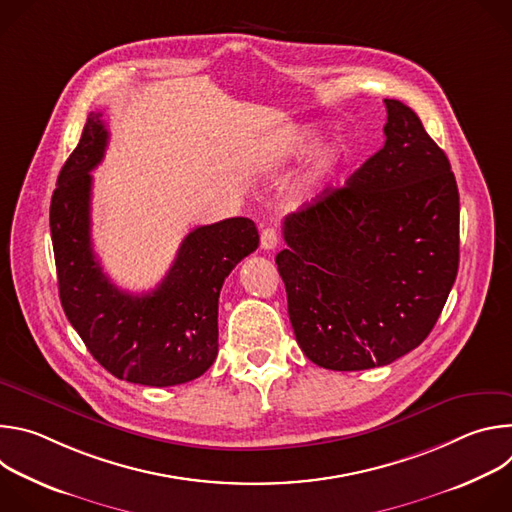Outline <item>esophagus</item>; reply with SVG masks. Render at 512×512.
Instances as JSON below:
<instances>
[{
  "mask_svg": "<svg viewBox=\"0 0 512 512\" xmlns=\"http://www.w3.org/2000/svg\"><path fill=\"white\" fill-rule=\"evenodd\" d=\"M277 243H279V235H277L275 229H265V231H261V247H263L265 251L275 249Z\"/></svg>",
  "mask_w": 512,
  "mask_h": 512,
  "instance_id": "1",
  "label": "esophagus"
}]
</instances>
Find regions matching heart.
Returning <instances> with one entry per match:
<instances>
[{
    "label": "heart",
    "mask_w": 512,
    "mask_h": 512,
    "mask_svg": "<svg viewBox=\"0 0 512 512\" xmlns=\"http://www.w3.org/2000/svg\"><path fill=\"white\" fill-rule=\"evenodd\" d=\"M285 145H287L289 152H302L308 145V137H306V133H296L285 141ZM336 164H338V152L336 150H326L320 156V160L316 164V170H318L320 176H328L334 170Z\"/></svg>",
    "instance_id": "heart-1"
}]
</instances>
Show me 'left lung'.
Instances as JSON below:
<instances>
[{"mask_svg": "<svg viewBox=\"0 0 512 512\" xmlns=\"http://www.w3.org/2000/svg\"><path fill=\"white\" fill-rule=\"evenodd\" d=\"M385 145L346 182L283 218L277 271L304 354L330 371L385 367L440 318L460 263L448 156L405 103L385 99Z\"/></svg>", "mask_w": 512, "mask_h": 512, "instance_id": "8db88e82", "label": "left lung"}]
</instances>
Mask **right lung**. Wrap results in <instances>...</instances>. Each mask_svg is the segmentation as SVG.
I'll return each mask as SVG.
<instances>
[{
	"label": "right lung",
	"mask_w": 512,
	"mask_h": 512,
	"mask_svg": "<svg viewBox=\"0 0 512 512\" xmlns=\"http://www.w3.org/2000/svg\"><path fill=\"white\" fill-rule=\"evenodd\" d=\"M103 113L91 111L50 200V235L62 310L95 360L113 377L172 387L210 369L218 354V296L235 265L259 247L243 216L196 227L162 283L148 294L119 289L91 241V188L107 150Z\"/></svg>",
	"instance_id": "1"
}]
</instances>
